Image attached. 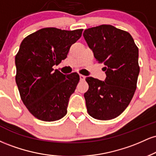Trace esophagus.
I'll use <instances>...</instances> for the list:
<instances>
[{
    "mask_svg": "<svg viewBox=\"0 0 156 156\" xmlns=\"http://www.w3.org/2000/svg\"><path fill=\"white\" fill-rule=\"evenodd\" d=\"M80 81H83V80H85V78H86V77L84 76H83V75H80Z\"/></svg>",
    "mask_w": 156,
    "mask_h": 156,
    "instance_id": "34e87169",
    "label": "esophagus"
}]
</instances>
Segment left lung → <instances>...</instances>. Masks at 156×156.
I'll return each mask as SVG.
<instances>
[{"instance_id": "1", "label": "left lung", "mask_w": 156, "mask_h": 156, "mask_svg": "<svg viewBox=\"0 0 156 156\" xmlns=\"http://www.w3.org/2000/svg\"><path fill=\"white\" fill-rule=\"evenodd\" d=\"M83 35L97 62L105 65L106 74L105 81L86 78L87 112L100 120L114 119L128 106L136 89L139 48L128 32L111 25L88 28Z\"/></svg>"}]
</instances>
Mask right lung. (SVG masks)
Returning <instances> with one entry per match:
<instances>
[{
	"instance_id": "right-lung-1",
	"label": "right lung",
	"mask_w": 156,
	"mask_h": 156,
	"mask_svg": "<svg viewBox=\"0 0 156 156\" xmlns=\"http://www.w3.org/2000/svg\"><path fill=\"white\" fill-rule=\"evenodd\" d=\"M83 29L44 28L27 36L15 56V80L20 98L34 117L44 122L62 119L67 112L79 75H64L53 67L67 58Z\"/></svg>"
}]
</instances>
